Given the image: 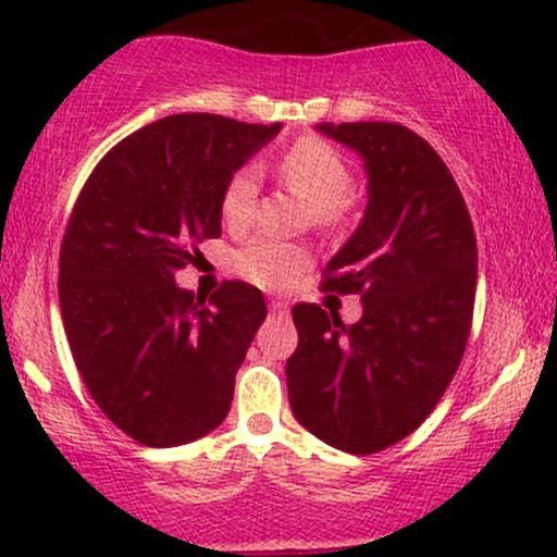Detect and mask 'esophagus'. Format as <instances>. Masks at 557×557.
Instances as JSON below:
<instances>
[{
  "label": "esophagus",
  "instance_id": "1",
  "mask_svg": "<svg viewBox=\"0 0 557 557\" xmlns=\"http://www.w3.org/2000/svg\"><path fill=\"white\" fill-rule=\"evenodd\" d=\"M270 311H272L274 317H287V311H290V306H287V300L272 298V300H270Z\"/></svg>",
  "mask_w": 557,
  "mask_h": 557
}]
</instances>
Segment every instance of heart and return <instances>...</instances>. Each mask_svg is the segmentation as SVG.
Returning <instances> with one entry per match:
<instances>
[{"label":"heart","mask_w":557,"mask_h":557,"mask_svg":"<svg viewBox=\"0 0 557 557\" xmlns=\"http://www.w3.org/2000/svg\"><path fill=\"white\" fill-rule=\"evenodd\" d=\"M277 175L293 194L314 209L319 225L343 220L348 198L354 194V170L341 149L319 136L293 140L277 162ZM259 170L243 164L222 188L220 212L227 227H246L257 209ZM309 251L274 238H253L235 253V270L261 287H283L309 267Z\"/></svg>","instance_id":"obj_1"}]
</instances>
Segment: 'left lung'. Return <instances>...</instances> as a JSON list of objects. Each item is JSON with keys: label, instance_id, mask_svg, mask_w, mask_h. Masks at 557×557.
I'll return each instance as SVG.
<instances>
[{"label": "left lung", "instance_id": "left-lung-1", "mask_svg": "<svg viewBox=\"0 0 557 557\" xmlns=\"http://www.w3.org/2000/svg\"><path fill=\"white\" fill-rule=\"evenodd\" d=\"M363 157L361 225L322 272L324 290L359 293L345 327L293 306L298 348L285 363L293 417L337 450L369 456L434 411L463 359L476 296V235L447 164L398 123L317 125Z\"/></svg>", "mask_w": 557, "mask_h": 557}]
</instances>
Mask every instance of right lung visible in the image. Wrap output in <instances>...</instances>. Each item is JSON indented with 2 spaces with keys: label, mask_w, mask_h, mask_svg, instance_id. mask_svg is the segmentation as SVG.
Listing matches in <instances>:
<instances>
[{
  "label": "right lung",
  "mask_w": 557,
  "mask_h": 557,
  "mask_svg": "<svg viewBox=\"0 0 557 557\" xmlns=\"http://www.w3.org/2000/svg\"><path fill=\"white\" fill-rule=\"evenodd\" d=\"M280 127L170 114L112 146L75 201L60 248L67 343L96 406L140 445L194 443L227 417L264 296L227 280L207 300L175 272L220 238L222 188Z\"/></svg>",
  "instance_id": "1"
}]
</instances>
